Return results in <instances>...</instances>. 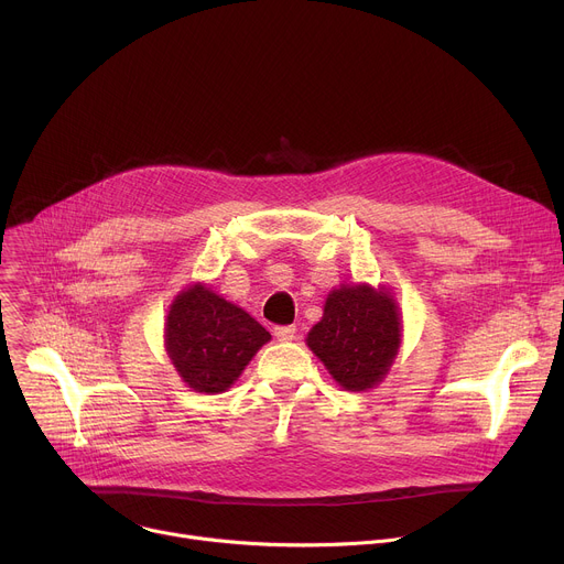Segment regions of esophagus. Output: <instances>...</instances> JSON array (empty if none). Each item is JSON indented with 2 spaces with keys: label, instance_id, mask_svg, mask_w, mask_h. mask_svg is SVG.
I'll list each match as a JSON object with an SVG mask.
<instances>
[{
  "label": "esophagus",
  "instance_id": "34e87169",
  "mask_svg": "<svg viewBox=\"0 0 564 564\" xmlns=\"http://www.w3.org/2000/svg\"><path fill=\"white\" fill-rule=\"evenodd\" d=\"M294 335H296V328H294V326H276V328H274V337H276L279 341H292Z\"/></svg>",
  "mask_w": 564,
  "mask_h": 564
}]
</instances>
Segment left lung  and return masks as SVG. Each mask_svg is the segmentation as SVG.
<instances>
[{"label":"left lung","instance_id":"1","mask_svg":"<svg viewBox=\"0 0 564 564\" xmlns=\"http://www.w3.org/2000/svg\"><path fill=\"white\" fill-rule=\"evenodd\" d=\"M305 344L341 388L368 390L388 375L399 352V305L386 288L341 285L328 294Z\"/></svg>","mask_w":564,"mask_h":564}]
</instances>
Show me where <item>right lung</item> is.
I'll return each instance as SVG.
<instances>
[{
    "instance_id": "add662e5",
    "label": "right lung",
    "mask_w": 564,
    "mask_h": 564,
    "mask_svg": "<svg viewBox=\"0 0 564 564\" xmlns=\"http://www.w3.org/2000/svg\"><path fill=\"white\" fill-rule=\"evenodd\" d=\"M270 333L205 283L183 290L165 321V348L183 381L205 394L225 392L246 370Z\"/></svg>"
}]
</instances>
